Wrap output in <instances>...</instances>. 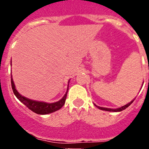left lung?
Listing matches in <instances>:
<instances>
[{"instance_id":"obj_1","label":"left lung","mask_w":149,"mask_h":149,"mask_svg":"<svg viewBox=\"0 0 149 149\" xmlns=\"http://www.w3.org/2000/svg\"><path fill=\"white\" fill-rule=\"evenodd\" d=\"M133 101H134V100H133L132 101H131L130 103H128L127 104L125 105V106L122 107H119V108H117V109H110V108H105V107H98V106H95L98 107V109H100V110H105V111H110V112H119V111H122V110H125V109H126L127 107H128L131 104L133 103Z\"/></svg>"}]
</instances>
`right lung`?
Wrapping results in <instances>:
<instances>
[{
  "label": "right lung",
  "mask_w": 149,
  "mask_h": 149,
  "mask_svg": "<svg viewBox=\"0 0 149 149\" xmlns=\"http://www.w3.org/2000/svg\"><path fill=\"white\" fill-rule=\"evenodd\" d=\"M11 85L12 89H13V93L16 96V98H18L19 101L23 103L27 107V108L30 109V110H32L33 112L36 113L37 114H40V115H45V114H48L51 113H54V112L56 111V110H60L63 105L65 104V99H66L67 93H68V89H67L66 93L65 95L63 96V98L61 100H60L57 102L55 103H45V102H40V101H33V100L28 99V98L24 97V96L21 95L19 93H18V91L15 88V84L13 82V78L11 77Z\"/></svg>",
  "instance_id": "right-lung-1"
}]
</instances>
